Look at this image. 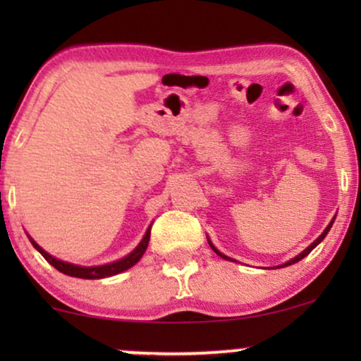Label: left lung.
Listing matches in <instances>:
<instances>
[{"mask_svg":"<svg viewBox=\"0 0 361 361\" xmlns=\"http://www.w3.org/2000/svg\"><path fill=\"white\" fill-rule=\"evenodd\" d=\"M334 221H335V218H334V219H331V223H330L329 226H326V228H325V231H324V233H322V234H320V236H319V238H317V239H315V241H314V243H312V244H310V246L305 249V251H302V252L299 254V256H295L294 259H290V261H289V262L282 264V266H277V267H287V266H290V264H295V262H299V261H300V259H304V257L307 256V254H310L312 251H314V249H315L317 246H319V244H320L322 241H324V238L326 236V234H329V231H330V228H331V224H334ZM208 243H209V246H211V249H213V251H214L216 254H218V256H219V257H223V259H226V261H234V259H231V257H228V256H224V254H221V252L218 251V249H216V247L213 246V243H211V241H209V239H208Z\"/></svg>","mask_w":361,"mask_h":361,"instance_id":"8db88e82","label":"left lung"}]
</instances>
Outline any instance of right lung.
<instances>
[{"label": "right lung", "mask_w": 361, "mask_h": 361, "mask_svg": "<svg viewBox=\"0 0 361 361\" xmlns=\"http://www.w3.org/2000/svg\"><path fill=\"white\" fill-rule=\"evenodd\" d=\"M150 229L152 228L147 229L145 236H143L140 244H138V246L133 249V251L128 254V256L118 259V261H115V262L104 264V266H94V267L75 266V264L61 261V259H56V257H52L51 254H47L44 249H42L36 241H32L31 238H30V241H31L32 246H35L37 251L42 254V257H44L46 261L49 262L52 267H56L57 271L62 272V274H66V276L79 277V279H104V277H110V276H115V274H120V272L127 271V269H130L132 266H135V264L140 261L142 256H143V252L147 251L148 241H150Z\"/></svg>", "instance_id": "add662e5"}]
</instances>
